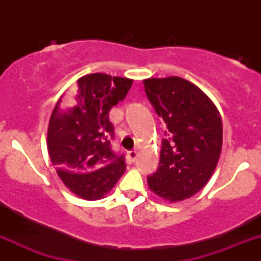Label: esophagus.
Masks as SVG:
<instances>
[{"label":"esophagus","instance_id":"obj_1","mask_svg":"<svg viewBox=\"0 0 261 261\" xmlns=\"http://www.w3.org/2000/svg\"><path fill=\"white\" fill-rule=\"evenodd\" d=\"M127 158L130 162H135L136 158H138V151L136 150H131V151L127 152Z\"/></svg>","mask_w":261,"mask_h":261}]
</instances>
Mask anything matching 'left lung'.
<instances>
[{"mask_svg":"<svg viewBox=\"0 0 261 261\" xmlns=\"http://www.w3.org/2000/svg\"><path fill=\"white\" fill-rule=\"evenodd\" d=\"M145 93L167 130L156 172L149 188L168 202L201 191L211 178L222 149V120L203 91L180 77L144 80Z\"/></svg>","mask_w":261,"mask_h":261,"instance_id":"8db88e82","label":"left lung"}]
</instances>
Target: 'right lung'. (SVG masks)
<instances>
[{"instance_id":"right-lung-1","label":"right lung","mask_w":261,"mask_h":261,"mask_svg":"<svg viewBox=\"0 0 261 261\" xmlns=\"http://www.w3.org/2000/svg\"><path fill=\"white\" fill-rule=\"evenodd\" d=\"M133 80L93 73L62 94L48 127V151L63 183L87 201L103 198L126 169L123 155L111 149L110 110L122 101Z\"/></svg>"}]
</instances>
